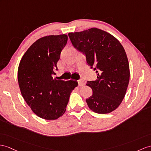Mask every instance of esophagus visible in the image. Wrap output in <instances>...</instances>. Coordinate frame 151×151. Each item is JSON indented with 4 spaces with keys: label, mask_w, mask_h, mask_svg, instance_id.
<instances>
[{
    "label": "esophagus",
    "mask_w": 151,
    "mask_h": 151,
    "mask_svg": "<svg viewBox=\"0 0 151 151\" xmlns=\"http://www.w3.org/2000/svg\"><path fill=\"white\" fill-rule=\"evenodd\" d=\"M78 85L80 86H82L84 85V83L83 81V80H82V79L78 80Z\"/></svg>",
    "instance_id": "1"
}]
</instances>
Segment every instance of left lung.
I'll return each instance as SVG.
<instances>
[{
  "instance_id": "left-lung-1",
  "label": "left lung",
  "mask_w": 151,
  "mask_h": 151,
  "mask_svg": "<svg viewBox=\"0 0 151 151\" xmlns=\"http://www.w3.org/2000/svg\"><path fill=\"white\" fill-rule=\"evenodd\" d=\"M68 35L97 73L96 80L86 82L93 91L86 99L88 107L99 114L113 111L122 102L129 81V66L123 46L109 33L97 28Z\"/></svg>"
}]
</instances>
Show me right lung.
<instances>
[{"mask_svg": "<svg viewBox=\"0 0 151 151\" xmlns=\"http://www.w3.org/2000/svg\"><path fill=\"white\" fill-rule=\"evenodd\" d=\"M67 35L47 36L29 48L20 62L18 81L22 95L32 111L45 120H55L66 111L76 81L57 80V63L67 45Z\"/></svg>", "mask_w": 151, "mask_h": 151, "instance_id": "obj_1", "label": "right lung"}]
</instances>
